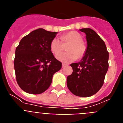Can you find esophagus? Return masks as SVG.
<instances>
[{"label":"esophagus","mask_w":123,"mask_h":123,"mask_svg":"<svg viewBox=\"0 0 123 123\" xmlns=\"http://www.w3.org/2000/svg\"><path fill=\"white\" fill-rule=\"evenodd\" d=\"M66 66H67V63H62V67H66Z\"/></svg>","instance_id":"esophagus-1"}]
</instances>
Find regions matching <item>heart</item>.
<instances>
[{
    "mask_svg": "<svg viewBox=\"0 0 123 123\" xmlns=\"http://www.w3.org/2000/svg\"><path fill=\"white\" fill-rule=\"evenodd\" d=\"M60 40L57 37L54 38L50 44L51 52L58 60L65 63L72 62L78 58H81L85 55L86 46L84 44L82 37L77 31H71L65 34L61 37ZM69 43L67 46V52L61 53L63 49L62 44ZM60 53V54L59 53Z\"/></svg>",
    "mask_w": 123,
    "mask_h": 123,
    "instance_id": "1",
    "label": "heart"
}]
</instances>
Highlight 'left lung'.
Wrapping results in <instances>:
<instances>
[{
    "label": "left lung",
    "instance_id": "obj_1",
    "mask_svg": "<svg viewBox=\"0 0 123 123\" xmlns=\"http://www.w3.org/2000/svg\"><path fill=\"white\" fill-rule=\"evenodd\" d=\"M80 31L86 34V52L79 63L70 65L73 73L67 77V84L74 95L88 97L96 94L104 84L108 71L109 54L105 42L90 28Z\"/></svg>",
    "mask_w": 123,
    "mask_h": 123
}]
</instances>
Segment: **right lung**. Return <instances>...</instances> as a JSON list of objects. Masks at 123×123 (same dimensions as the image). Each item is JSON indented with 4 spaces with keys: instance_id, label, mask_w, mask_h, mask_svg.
<instances>
[{
    "instance_id": "add662e5",
    "label": "right lung",
    "mask_w": 123,
    "mask_h": 123,
    "mask_svg": "<svg viewBox=\"0 0 123 123\" xmlns=\"http://www.w3.org/2000/svg\"><path fill=\"white\" fill-rule=\"evenodd\" d=\"M57 32L39 28L22 38L17 47L14 68L17 83L23 91L39 94L50 87L54 73L62 68L50 50Z\"/></svg>"
}]
</instances>
